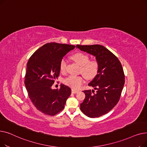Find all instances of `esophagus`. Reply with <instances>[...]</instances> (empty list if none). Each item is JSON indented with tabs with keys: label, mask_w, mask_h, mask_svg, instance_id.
Instances as JSON below:
<instances>
[{
	"label": "esophagus",
	"mask_w": 147,
	"mask_h": 147,
	"mask_svg": "<svg viewBox=\"0 0 147 147\" xmlns=\"http://www.w3.org/2000/svg\"><path fill=\"white\" fill-rule=\"evenodd\" d=\"M79 92V90H74V89H72V90H71V92L73 94H77L78 93V92Z\"/></svg>",
	"instance_id": "34e87169"
}]
</instances>
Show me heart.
I'll return each mask as SVG.
<instances>
[{"instance_id": "heart-1", "label": "heart", "mask_w": 147, "mask_h": 147, "mask_svg": "<svg viewBox=\"0 0 147 147\" xmlns=\"http://www.w3.org/2000/svg\"><path fill=\"white\" fill-rule=\"evenodd\" d=\"M71 58L77 64L81 66L80 72H82L88 79H94L97 75L99 70V64L96 61H89V57L82 52L74 54ZM65 67L66 62L63 58L60 62V70L61 71H64L65 70ZM84 82V77L83 75H70L64 80V83L66 85L73 89L79 88Z\"/></svg>"}]
</instances>
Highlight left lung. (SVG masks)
I'll return each mask as SVG.
<instances>
[{
	"label": "left lung",
	"instance_id": "obj_1",
	"mask_svg": "<svg viewBox=\"0 0 147 147\" xmlns=\"http://www.w3.org/2000/svg\"><path fill=\"white\" fill-rule=\"evenodd\" d=\"M76 48L95 57L99 64L97 75L89 84L96 90H83L85 98L81 111L90 118L99 117L111 111L119 101L125 84V74L119 59L104 46L80 45Z\"/></svg>",
	"mask_w": 147,
	"mask_h": 147
}]
</instances>
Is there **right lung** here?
I'll return each mask as SVG.
<instances>
[{
	"instance_id": "1",
	"label": "right lung",
	"mask_w": 147,
	"mask_h": 147,
	"mask_svg": "<svg viewBox=\"0 0 147 147\" xmlns=\"http://www.w3.org/2000/svg\"><path fill=\"white\" fill-rule=\"evenodd\" d=\"M76 46L55 42L42 46L31 56L27 64L25 85L28 96L36 109L54 115L63 110L71 89L64 84L60 89L52 85L60 72L61 59Z\"/></svg>"
}]
</instances>
